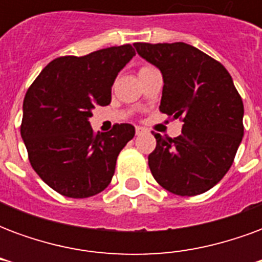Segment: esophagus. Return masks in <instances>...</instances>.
Instances as JSON below:
<instances>
[{
	"label": "esophagus",
	"instance_id": "1",
	"mask_svg": "<svg viewBox=\"0 0 262 262\" xmlns=\"http://www.w3.org/2000/svg\"><path fill=\"white\" fill-rule=\"evenodd\" d=\"M143 132H144V129L143 127H136V135L139 136V135H142Z\"/></svg>",
	"mask_w": 262,
	"mask_h": 262
}]
</instances>
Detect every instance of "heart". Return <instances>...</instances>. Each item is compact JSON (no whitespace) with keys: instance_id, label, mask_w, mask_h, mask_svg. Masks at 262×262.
Listing matches in <instances>:
<instances>
[{"instance_id":"heart-1","label":"heart","mask_w":262,"mask_h":262,"mask_svg":"<svg viewBox=\"0 0 262 262\" xmlns=\"http://www.w3.org/2000/svg\"><path fill=\"white\" fill-rule=\"evenodd\" d=\"M150 70H153V67H151V66H148V64L142 66V67L139 69V75L144 74V73H147V71H150Z\"/></svg>"}]
</instances>
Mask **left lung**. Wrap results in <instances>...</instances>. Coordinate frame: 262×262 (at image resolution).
I'll return each mask as SVG.
<instances>
[{"instance_id": "8db88e82", "label": "left lung", "mask_w": 262, "mask_h": 262, "mask_svg": "<svg viewBox=\"0 0 262 262\" xmlns=\"http://www.w3.org/2000/svg\"><path fill=\"white\" fill-rule=\"evenodd\" d=\"M164 78L160 112L184 122L178 137L154 133L148 156L154 180L168 192L195 196L213 188L234 161L244 135V106L217 60L182 42L135 43Z\"/></svg>"}]
</instances>
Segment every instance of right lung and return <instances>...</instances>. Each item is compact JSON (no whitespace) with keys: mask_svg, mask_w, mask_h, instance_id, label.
Returning <instances> with one entry per match:
<instances>
[{"mask_svg":"<svg viewBox=\"0 0 262 262\" xmlns=\"http://www.w3.org/2000/svg\"><path fill=\"white\" fill-rule=\"evenodd\" d=\"M135 54L132 45H122L80 57L61 56L26 91L20 136L28 159L60 195L94 196L112 181L116 159L135 136V127L116 123L98 135L88 118L95 106L109 105L116 75Z\"/></svg>","mask_w":262,"mask_h":262,"instance_id":"obj_1","label":"right lung"}]
</instances>
